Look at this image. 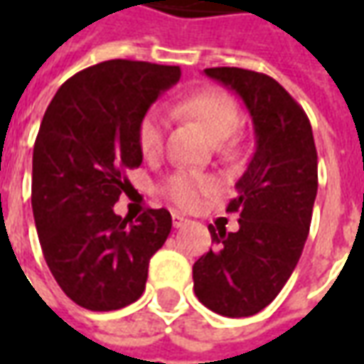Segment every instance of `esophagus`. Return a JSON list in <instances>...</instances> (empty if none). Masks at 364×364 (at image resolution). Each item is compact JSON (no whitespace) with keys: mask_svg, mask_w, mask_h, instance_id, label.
<instances>
[{"mask_svg":"<svg viewBox=\"0 0 364 364\" xmlns=\"http://www.w3.org/2000/svg\"><path fill=\"white\" fill-rule=\"evenodd\" d=\"M171 218H173L175 228H181V226H185V224H187V218H185L181 213H173L171 214Z\"/></svg>","mask_w":364,"mask_h":364,"instance_id":"obj_1","label":"esophagus"}]
</instances>
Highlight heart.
I'll return each mask as SVG.
<instances>
[{"label":"heart","mask_w":364,"mask_h":364,"mask_svg":"<svg viewBox=\"0 0 364 364\" xmlns=\"http://www.w3.org/2000/svg\"><path fill=\"white\" fill-rule=\"evenodd\" d=\"M175 111L181 117L200 122L214 144L226 142L230 136L236 134L242 122L236 101L228 93L214 87L191 93L177 103ZM164 138H166V119L161 112L151 109L144 114L138 124V146L144 156L146 158L158 156L164 148ZM213 189V181L206 179L205 175L185 171V169L169 175L161 187L164 195L181 208L200 206V203Z\"/></svg>","instance_id":"1"}]
</instances>
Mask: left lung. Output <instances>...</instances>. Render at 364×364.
Masks as SVG:
<instances>
[{
    "instance_id": "1",
    "label": "left lung",
    "mask_w": 364,
    "mask_h": 364,
    "mask_svg": "<svg viewBox=\"0 0 364 364\" xmlns=\"http://www.w3.org/2000/svg\"><path fill=\"white\" fill-rule=\"evenodd\" d=\"M205 74L244 101L255 151L226 208L240 213V230L208 226L214 247L193 265L195 294L220 316L247 318L273 302L302 255L318 154L306 112L273 77L242 68H206Z\"/></svg>"
}]
</instances>
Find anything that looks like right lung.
I'll use <instances>...</instances> for the list:
<instances>
[{
  "label": "right lung",
  "mask_w": 364,
  "mask_h": 364,
  "mask_svg": "<svg viewBox=\"0 0 364 364\" xmlns=\"http://www.w3.org/2000/svg\"><path fill=\"white\" fill-rule=\"evenodd\" d=\"M179 66L109 60L70 77L44 112L33 150V214L46 265L75 304L109 312L142 296L171 214H114L142 164L138 124L179 82Z\"/></svg>",
  "instance_id": "right-lung-1"
}]
</instances>
